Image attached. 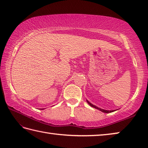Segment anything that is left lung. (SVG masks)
<instances>
[{
    "instance_id": "obj_1",
    "label": "left lung",
    "mask_w": 148,
    "mask_h": 148,
    "mask_svg": "<svg viewBox=\"0 0 148 148\" xmlns=\"http://www.w3.org/2000/svg\"><path fill=\"white\" fill-rule=\"evenodd\" d=\"M86 101H87V103L89 104L90 106L93 107V108H95V109H97V110H99L101 111V112H104V113H106V114H108V113H111V112H114V111H116V110H104V109H102V108H98L97 106H95V105H92V103H90L88 100H86Z\"/></svg>"
}]
</instances>
